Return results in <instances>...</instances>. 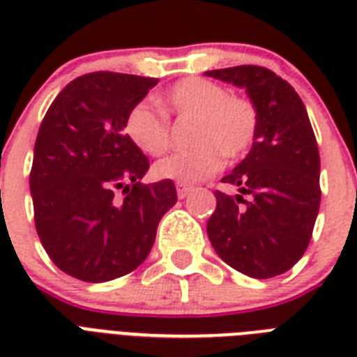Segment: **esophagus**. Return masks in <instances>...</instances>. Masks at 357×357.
Listing matches in <instances>:
<instances>
[{"mask_svg": "<svg viewBox=\"0 0 357 357\" xmlns=\"http://www.w3.org/2000/svg\"><path fill=\"white\" fill-rule=\"evenodd\" d=\"M176 189H178V196L179 198H185V196H189V192L192 190V185L189 183H176Z\"/></svg>", "mask_w": 357, "mask_h": 357, "instance_id": "34e87169", "label": "esophagus"}]
</instances>
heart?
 <instances>
[{
  "instance_id": "heart-1",
  "label": "heart",
  "mask_w": 357,
  "mask_h": 357,
  "mask_svg": "<svg viewBox=\"0 0 357 357\" xmlns=\"http://www.w3.org/2000/svg\"><path fill=\"white\" fill-rule=\"evenodd\" d=\"M161 107L178 119H192V148L165 157L153 167L159 179L195 183L207 179L226 159H238L250 150L257 133V113L243 98L228 96L217 83L187 77L159 96ZM126 133L140 151L159 157L170 148L167 116L151 103L140 102L126 119Z\"/></svg>"
}]
</instances>
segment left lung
<instances>
[{"instance_id": "8db88e82", "label": "left lung", "mask_w": 357, "mask_h": 357, "mask_svg": "<svg viewBox=\"0 0 357 357\" xmlns=\"http://www.w3.org/2000/svg\"><path fill=\"white\" fill-rule=\"evenodd\" d=\"M207 77L244 89L257 113L248 155L224 176L238 195L217 190L207 222L213 248L235 271L266 280L304 255L321 206V157L304 103L263 66L211 70Z\"/></svg>"}]
</instances>
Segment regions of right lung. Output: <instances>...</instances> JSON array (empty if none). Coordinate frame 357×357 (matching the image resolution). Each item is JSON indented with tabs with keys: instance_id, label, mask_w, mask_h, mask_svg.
Wrapping results in <instances>:
<instances>
[{
	"instance_id": "obj_1",
	"label": "right lung",
	"mask_w": 357,
	"mask_h": 357,
	"mask_svg": "<svg viewBox=\"0 0 357 357\" xmlns=\"http://www.w3.org/2000/svg\"><path fill=\"white\" fill-rule=\"evenodd\" d=\"M155 85L113 72L81 75L42 120L29 176L36 234L72 278L102 283L135 271L178 202L170 179L140 183L150 161L126 135L128 113Z\"/></svg>"
}]
</instances>
